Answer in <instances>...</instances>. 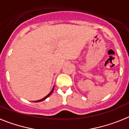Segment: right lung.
Instances as JSON below:
<instances>
[{"instance_id":"right-lung-1","label":"right lung","mask_w":129,"mask_h":129,"mask_svg":"<svg viewBox=\"0 0 129 129\" xmlns=\"http://www.w3.org/2000/svg\"><path fill=\"white\" fill-rule=\"evenodd\" d=\"M53 89H54V86H53V88H52V91H51V92H50V93H49V94H48L47 95H46V96H45V97H44V98L41 99V100H38V101H34V102H41V101H44V100H46V99L47 98H48V97L50 96V95L51 94H52V92H53Z\"/></svg>"}]
</instances>
